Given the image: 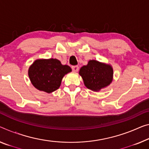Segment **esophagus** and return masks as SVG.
I'll use <instances>...</instances> for the list:
<instances>
[{
  "label": "esophagus",
  "instance_id": "1",
  "mask_svg": "<svg viewBox=\"0 0 149 149\" xmlns=\"http://www.w3.org/2000/svg\"><path fill=\"white\" fill-rule=\"evenodd\" d=\"M72 69L74 72H77L79 70V67L78 66H73V67H72Z\"/></svg>",
  "mask_w": 149,
  "mask_h": 149
}]
</instances>
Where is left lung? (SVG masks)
Listing matches in <instances>:
<instances>
[{
    "instance_id": "obj_1",
    "label": "left lung",
    "mask_w": 149,
    "mask_h": 149,
    "mask_svg": "<svg viewBox=\"0 0 149 149\" xmlns=\"http://www.w3.org/2000/svg\"><path fill=\"white\" fill-rule=\"evenodd\" d=\"M79 74L86 88L93 91H99L113 81V69L110 65L91 60L87 65L81 68Z\"/></svg>"
}]
</instances>
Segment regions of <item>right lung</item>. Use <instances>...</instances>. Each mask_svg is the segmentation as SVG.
Returning <instances> with one entry per match:
<instances>
[{"instance_id":"1","label":"right lung","mask_w":149,"mask_h":149,"mask_svg":"<svg viewBox=\"0 0 149 149\" xmlns=\"http://www.w3.org/2000/svg\"><path fill=\"white\" fill-rule=\"evenodd\" d=\"M71 70L56 58L38 59L29 67V77L36 88L51 93L60 87L63 77Z\"/></svg>"}]
</instances>
